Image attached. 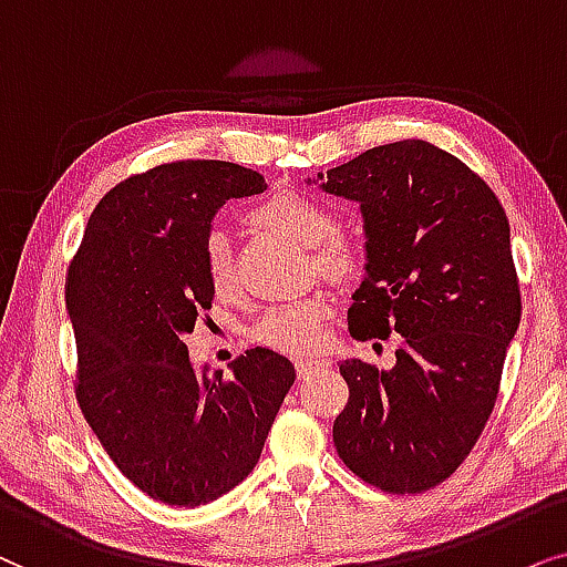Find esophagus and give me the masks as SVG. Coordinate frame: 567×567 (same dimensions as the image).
Here are the masks:
<instances>
[{"label":"esophagus","mask_w":567,"mask_h":567,"mask_svg":"<svg viewBox=\"0 0 567 567\" xmlns=\"http://www.w3.org/2000/svg\"><path fill=\"white\" fill-rule=\"evenodd\" d=\"M323 365H327V362L319 360V358H300V360H296V368H298L300 379H306V375H311L313 371H321Z\"/></svg>","instance_id":"34e87169"}]
</instances>
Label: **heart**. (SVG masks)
<instances>
[{
	"label": "heart",
	"instance_id": "b5f03b06",
	"mask_svg": "<svg viewBox=\"0 0 567 567\" xmlns=\"http://www.w3.org/2000/svg\"><path fill=\"white\" fill-rule=\"evenodd\" d=\"M248 217L264 230L311 248V259L323 275L347 279L360 267L358 244L334 230L337 220L331 207L311 194L282 188L261 199ZM205 277L217 298H230L236 292V269H233L228 240L220 233L209 236L205 246ZM331 313H334V298L329 292H311L290 303L271 306L256 323L254 337L279 352H316L327 339Z\"/></svg>",
	"mask_w": 567,
	"mask_h": 567
}]
</instances>
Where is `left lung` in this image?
Instances as JSON below:
<instances>
[{
  "mask_svg": "<svg viewBox=\"0 0 567 567\" xmlns=\"http://www.w3.org/2000/svg\"><path fill=\"white\" fill-rule=\"evenodd\" d=\"M319 178L360 202L365 223L350 334L404 337L391 371L339 365L350 399L337 454L383 493H425L470 456L501 389L520 321L508 217L470 165L422 140L365 150Z\"/></svg>",
  "mask_w": 567,
  "mask_h": 567,
  "instance_id": "obj_1",
  "label": "left lung"
}]
</instances>
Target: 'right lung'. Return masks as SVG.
I'll use <instances>...</instances> for the list:
<instances>
[{"label":"right lung","instance_id":"1","mask_svg":"<svg viewBox=\"0 0 567 567\" xmlns=\"http://www.w3.org/2000/svg\"><path fill=\"white\" fill-rule=\"evenodd\" d=\"M267 188L223 161H176L124 178L97 202L66 271L78 402L113 464L155 501L196 508L259 462L296 368L254 347L233 375H196L184 334L213 308L205 246L230 196Z\"/></svg>","mask_w":567,"mask_h":567}]
</instances>
